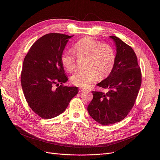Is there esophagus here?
Listing matches in <instances>:
<instances>
[{
    "label": "esophagus",
    "instance_id": "obj_1",
    "mask_svg": "<svg viewBox=\"0 0 160 160\" xmlns=\"http://www.w3.org/2000/svg\"><path fill=\"white\" fill-rule=\"evenodd\" d=\"M85 90V88H79V89H78L79 92H83V91H84Z\"/></svg>",
    "mask_w": 160,
    "mask_h": 160
}]
</instances>
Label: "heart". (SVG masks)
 I'll list each match as a JSON object with an SVG mask.
<instances>
[{
  "label": "heart",
  "mask_w": 160,
  "mask_h": 160,
  "mask_svg": "<svg viewBox=\"0 0 160 160\" xmlns=\"http://www.w3.org/2000/svg\"><path fill=\"white\" fill-rule=\"evenodd\" d=\"M74 53L65 51L61 57V62L68 72H72L76 66L77 57L85 59L84 69L75 73L71 82L79 87H87L97 77H108L113 69L116 61V54L110 45L102 43L90 37L83 38L74 45Z\"/></svg>",
  "instance_id": "obj_1"
}]
</instances>
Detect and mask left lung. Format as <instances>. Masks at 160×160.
<instances>
[{
    "label": "left lung",
    "instance_id": "left-lung-1",
    "mask_svg": "<svg viewBox=\"0 0 160 160\" xmlns=\"http://www.w3.org/2000/svg\"><path fill=\"white\" fill-rule=\"evenodd\" d=\"M117 47L116 61L109 75L97 85L108 91H92L93 99L87 110L102 125L123 120L132 109L142 82L138 58L130 45L116 36H110Z\"/></svg>",
    "mask_w": 160,
    "mask_h": 160
}]
</instances>
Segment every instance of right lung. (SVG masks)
Returning a JSON list of instances; mask_svg holds the SVG:
<instances>
[{"mask_svg": "<svg viewBox=\"0 0 160 160\" xmlns=\"http://www.w3.org/2000/svg\"><path fill=\"white\" fill-rule=\"evenodd\" d=\"M73 36L45 35L32 45L24 59L21 73L22 91L30 108L43 119L62 113L78 92L77 87L63 85L68 78L61 62L68 38Z\"/></svg>", "mask_w": 160, "mask_h": 160, "instance_id": "add662e5", "label": "right lung"}]
</instances>
